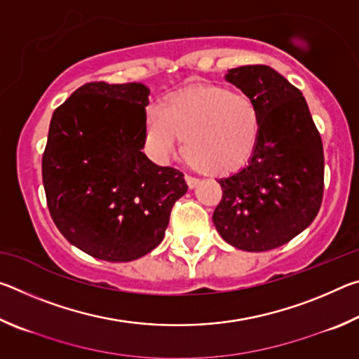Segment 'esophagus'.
Returning a JSON list of instances; mask_svg holds the SVG:
<instances>
[{
	"label": "esophagus",
	"instance_id": "34e87169",
	"mask_svg": "<svg viewBox=\"0 0 359 359\" xmlns=\"http://www.w3.org/2000/svg\"><path fill=\"white\" fill-rule=\"evenodd\" d=\"M185 182H187L188 188L193 190V188H196L199 185V182H201V180L196 179V177H191V175H185Z\"/></svg>",
	"mask_w": 359,
	"mask_h": 359
}]
</instances>
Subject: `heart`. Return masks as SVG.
<instances>
[{"instance_id": "obj_1", "label": "heart", "mask_w": 359, "mask_h": 359, "mask_svg": "<svg viewBox=\"0 0 359 359\" xmlns=\"http://www.w3.org/2000/svg\"><path fill=\"white\" fill-rule=\"evenodd\" d=\"M147 142L165 156L182 137V156L208 175H226L244 168L261 136V112L250 96L220 85H194L168 95L151 107Z\"/></svg>"}]
</instances>
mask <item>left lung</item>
<instances>
[{"label":"left lung","mask_w":359,"mask_h":359,"mask_svg":"<svg viewBox=\"0 0 359 359\" xmlns=\"http://www.w3.org/2000/svg\"><path fill=\"white\" fill-rule=\"evenodd\" d=\"M226 81L257 102L261 136L248 165L220 179L212 215L222 238L245 252L287 244L317 217L325 188L320 133L302 93L269 66L229 69Z\"/></svg>","instance_id":"1"}]
</instances>
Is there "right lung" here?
Masks as SVG:
<instances>
[{"instance_id":"add662e5","label":"right lung","mask_w":359,"mask_h":359,"mask_svg":"<svg viewBox=\"0 0 359 359\" xmlns=\"http://www.w3.org/2000/svg\"><path fill=\"white\" fill-rule=\"evenodd\" d=\"M144 83L90 82L55 109L42 155L48 212L66 241L125 263L165 238L184 174L145 156Z\"/></svg>"}]
</instances>
